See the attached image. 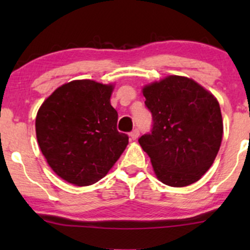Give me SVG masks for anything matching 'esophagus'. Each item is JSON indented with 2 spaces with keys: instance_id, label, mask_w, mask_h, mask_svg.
Returning <instances> with one entry per match:
<instances>
[{
  "instance_id": "esophagus-1",
  "label": "esophagus",
  "mask_w": 250,
  "mask_h": 250,
  "mask_svg": "<svg viewBox=\"0 0 250 250\" xmlns=\"http://www.w3.org/2000/svg\"><path fill=\"white\" fill-rule=\"evenodd\" d=\"M139 129H134V130L129 134V136H130L131 140H136L137 137H139Z\"/></svg>"
}]
</instances>
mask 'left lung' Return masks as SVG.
<instances>
[{
	"mask_svg": "<svg viewBox=\"0 0 250 250\" xmlns=\"http://www.w3.org/2000/svg\"><path fill=\"white\" fill-rule=\"evenodd\" d=\"M142 91L153 128L139 143L157 179L170 187L199 181L213 165L222 141L217 100L194 80L176 75L150 83Z\"/></svg>",
	"mask_w": 250,
	"mask_h": 250,
	"instance_id": "left-lung-1",
	"label": "left lung"
}]
</instances>
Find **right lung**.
Here are the masks:
<instances>
[{
    "instance_id": "obj_1",
    "label": "right lung",
    "mask_w": 250,
    "mask_h": 250,
    "mask_svg": "<svg viewBox=\"0 0 250 250\" xmlns=\"http://www.w3.org/2000/svg\"><path fill=\"white\" fill-rule=\"evenodd\" d=\"M113 84L75 80L61 85L42 103L36 137L48 165L61 179L90 186L104 177L128 145L117 130L111 107Z\"/></svg>"
}]
</instances>
